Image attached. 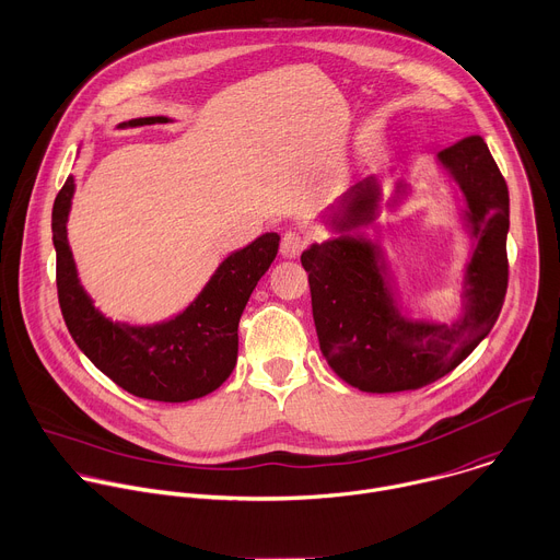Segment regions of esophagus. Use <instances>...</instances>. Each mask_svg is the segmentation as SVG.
Returning a JSON list of instances; mask_svg holds the SVG:
<instances>
[{
	"label": "esophagus",
	"instance_id": "34e87169",
	"mask_svg": "<svg viewBox=\"0 0 560 560\" xmlns=\"http://www.w3.org/2000/svg\"><path fill=\"white\" fill-rule=\"evenodd\" d=\"M303 248H305V237L301 233L290 231V233L283 235V240H281V255L285 259H296L303 253Z\"/></svg>",
	"mask_w": 560,
	"mask_h": 560
}]
</instances>
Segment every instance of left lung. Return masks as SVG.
Instances as JSON below:
<instances>
[{
	"label": "left lung",
	"instance_id": "left-lung-1",
	"mask_svg": "<svg viewBox=\"0 0 560 560\" xmlns=\"http://www.w3.org/2000/svg\"><path fill=\"white\" fill-rule=\"evenodd\" d=\"M438 162L459 186L462 220L475 240L457 320H413L400 312L381 244L360 233L378 218L383 191L376 175L349 186L329 209L338 237L301 255L320 351L338 378L366 394L416 392L446 376L488 336L505 299L508 184L481 136L438 151ZM407 189L398 182L389 207Z\"/></svg>",
	"mask_w": 560,
	"mask_h": 560
}]
</instances>
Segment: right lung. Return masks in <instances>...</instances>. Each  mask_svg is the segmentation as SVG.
Wrapping results in <instances>:
<instances>
[{
    "mask_svg": "<svg viewBox=\"0 0 560 560\" xmlns=\"http://www.w3.org/2000/svg\"><path fill=\"white\" fill-rule=\"evenodd\" d=\"M168 122L147 116L118 127ZM74 177H68L52 207V242L57 250V290L63 320L79 349L136 398L189 402L215 392L235 369L240 318L279 250V235L266 233L231 253L184 312L155 325L114 323L103 316L83 290L68 244V215Z\"/></svg>",
    "mask_w": 560,
    "mask_h": 560,
    "instance_id": "add662e5",
    "label": "right lung"
}]
</instances>
